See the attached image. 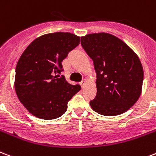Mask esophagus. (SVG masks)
<instances>
[{"label": "esophagus", "mask_w": 156, "mask_h": 156, "mask_svg": "<svg viewBox=\"0 0 156 156\" xmlns=\"http://www.w3.org/2000/svg\"><path fill=\"white\" fill-rule=\"evenodd\" d=\"M80 85H81V87H82V88H83L84 87L86 86V85H87V80H86V79H84V80L82 81V83H80Z\"/></svg>", "instance_id": "34e87169"}]
</instances>
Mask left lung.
Returning a JSON list of instances; mask_svg holds the SVG:
<instances>
[{
	"label": "left lung",
	"mask_w": 156,
	"mask_h": 156,
	"mask_svg": "<svg viewBox=\"0 0 156 156\" xmlns=\"http://www.w3.org/2000/svg\"><path fill=\"white\" fill-rule=\"evenodd\" d=\"M81 44L97 73V96L90 101L92 110L105 116L126 112L141 93L144 73L137 55L110 33L87 34L81 37Z\"/></svg>",
	"instance_id": "1"
}]
</instances>
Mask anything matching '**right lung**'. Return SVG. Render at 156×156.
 <instances>
[{
  "label": "right lung",
  "mask_w": 156,
  "mask_h": 156,
  "mask_svg": "<svg viewBox=\"0 0 156 156\" xmlns=\"http://www.w3.org/2000/svg\"><path fill=\"white\" fill-rule=\"evenodd\" d=\"M80 42L70 33L45 34L29 44L15 69V89L20 101L36 117L55 119L66 112L68 101L80 91L55 75L62 71L63 60Z\"/></svg>",
  "instance_id": "add662e5"
}]
</instances>
